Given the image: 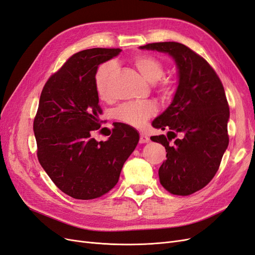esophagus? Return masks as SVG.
I'll use <instances>...</instances> for the list:
<instances>
[{
	"label": "esophagus",
	"instance_id": "34e87169",
	"mask_svg": "<svg viewBox=\"0 0 255 255\" xmlns=\"http://www.w3.org/2000/svg\"><path fill=\"white\" fill-rule=\"evenodd\" d=\"M149 140H150V138H149L148 135H145L143 133L140 134V138H139V142L140 143H146V142H149Z\"/></svg>",
	"mask_w": 255,
	"mask_h": 255
}]
</instances>
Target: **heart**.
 <instances>
[{"instance_id":"obj_1","label":"heart","mask_w":255,"mask_h":255,"mask_svg":"<svg viewBox=\"0 0 255 255\" xmlns=\"http://www.w3.org/2000/svg\"><path fill=\"white\" fill-rule=\"evenodd\" d=\"M134 65L143 78L155 83L164 74V65L156 57L148 54H139L134 57ZM115 70L113 63H104L100 66L95 74V87L99 97L107 100L110 98L109 82ZM158 90L163 96L169 97L173 94L174 82L170 78L161 79ZM156 112V107L151 102H128L122 104L116 111V117L120 121L135 128H141L151 116Z\"/></svg>"}]
</instances>
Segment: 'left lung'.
<instances>
[{
	"instance_id": "8db88e82",
	"label": "left lung",
	"mask_w": 255,
	"mask_h": 255,
	"mask_svg": "<svg viewBox=\"0 0 255 255\" xmlns=\"http://www.w3.org/2000/svg\"><path fill=\"white\" fill-rule=\"evenodd\" d=\"M170 55L177 68V88L171 104L153 120L167 137H151L166 149L159 182L170 194L188 196L202 189L218 171L228 145L230 110L222 83L207 61L179 42L139 47ZM179 133L173 145L170 140Z\"/></svg>"
}]
</instances>
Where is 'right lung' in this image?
<instances>
[{"label": "right lung", "instance_id": "add662e5", "mask_svg": "<svg viewBox=\"0 0 255 255\" xmlns=\"http://www.w3.org/2000/svg\"><path fill=\"white\" fill-rule=\"evenodd\" d=\"M120 52L95 48L75 53L41 92L34 120L38 160L53 183L74 199L91 200L109 192L139 141L137 130L125 123L115 127L106 141L91 137L102 122L96 71Z\"/></svg>", "mask_w": 255, "mask_h": 255}]
</instances>
